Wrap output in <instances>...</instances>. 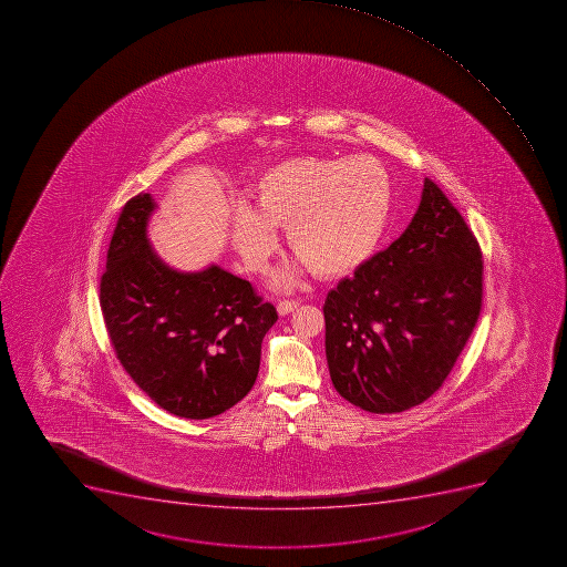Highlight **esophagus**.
Instances as JSON below:
<instances>
[{"label":"esophagus","mask_w":567,"mask_h":567,"mask_svg":"<svg viewBox=\"0 0 567 567\" xmlns=\"http://www.w3.org/2000/svg\"><path fill=\"white\" fill-rule=\"evenodd\" d=\"M298 306H300V301L280 300V301H278V306H276V309H278V315L287 316V315H291L292 310H295L296 307H298Z\"/></svg>","instance_id":"obj_1"}]
</instances>
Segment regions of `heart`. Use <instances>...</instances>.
Masks as SVG:
<instances>
[{
	"mask_svg": "<svg viewBox=\"0 0 567 567\" xmlns=\"http://www.w3.org/2000/svg\"><path fill=\"white\" fill-rule=\"evenodd\" d=\"M252 207L238 204L229 238L246 269L267 271L284 227L296 260L276 272L275 284L291 289L306 267L318 276L354 271L374 255L389 227L394 186L375 158L296 157L258 177Z\"/></svg>",
	"mask_w": 567,
	"mask_h": 567,
	"instance_id": "1",
	"label": "heart"
}]
</instances>
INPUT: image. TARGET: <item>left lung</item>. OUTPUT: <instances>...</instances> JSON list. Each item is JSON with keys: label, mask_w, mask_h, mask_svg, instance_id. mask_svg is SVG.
Here are the masks:
<instances>
[{"label": "left lung", "mask_w": 567, "mask_h": 567, "mask_svg": "<svg viewBox=\"0 0 567 567\" xmlns=\"http://www.w3.org/2000/svg\"><path fill=\"white\" fill-rule=\"evenodd\" d=\"M483 269L477 238L424 178L403 235L327 295V363L341 398L394 414L435 394L477 323Z\"/></svg>", "instance_id": "1"}]
</instances>
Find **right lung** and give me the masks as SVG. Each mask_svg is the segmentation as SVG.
I'll use <instances>...</instances> for the list:
<instances>
[{
    "instance_id": "obj_1",
    "label": "right lung",
    "mask_w": 567,
    "mask_h": 567,
    "mask_svg": "<svg viewBox=\"0 0 567 567\" xmlns=\"http://www.w3.org/2000/svg\"><path fill=\"white\" fill-rule=\"evenodd\" d=\"M157 204H124L106 255L99 300L117 360L169 414L209 419L246 398L260 369L261 340L278 320L251 284L221 267L183 272L148 240Z\"/></svg>"
}]
</instances>
